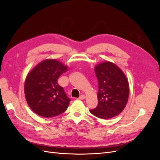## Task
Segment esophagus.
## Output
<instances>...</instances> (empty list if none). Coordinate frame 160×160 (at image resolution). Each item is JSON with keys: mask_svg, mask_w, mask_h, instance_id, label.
I'll return each mask as SVG.
<instances>
[{"mask_svg": "<svg viewBox=\"0 0 160 160\" xmlns=\"http://www.w3.org/2000/svg\"><path fill=\"white\" fill-rule=\"evenodd\" d=\"M79 99H81V100L85 99V96L84 95H80V96H79Z\"/></svg>", "mask_w": 160, "mask_h": 160, "instance_id": "obj_1", "label": "esophagus"}]
</instances>
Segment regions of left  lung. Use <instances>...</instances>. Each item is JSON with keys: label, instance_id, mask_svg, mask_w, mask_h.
Masks as SVG:
<instances>
[{"label": "left lung", "instance_id": "8db88e82", "mask_svg": "<svg viewBox=\"0 0 160 160\" xmlns=\"http://www.w3.org/2000/svg\"><path fill=\"white\" fill-rule=\"evenodd\" d=\"M95 72L98 79V105L90 112L101 119H111L122 113L127 105L128 80L118 65L108 61L97 65Z\"/></svg>", "mask_w": 160, "mask_h": 160}]
</instances>
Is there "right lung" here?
I'll return each instance as SVG.
<instances>
[{"label": "right lung", "instance_id": "right-lung-1", "mask_svg": "<svg viewBox=\"0 0 160 160\" xmlns=\"http://www.w3.org/2000/svg\"><path fill=\"white\" fill-rule=\"evenodd\" d=\"M68 69V66L61 61L48 59L28 72L24 92L27 104L34 113L49 118L66 111L71 99L57 83V80Z\"/></svg>", "mask_w": 160, "mask_h": 160}]
</instances>
